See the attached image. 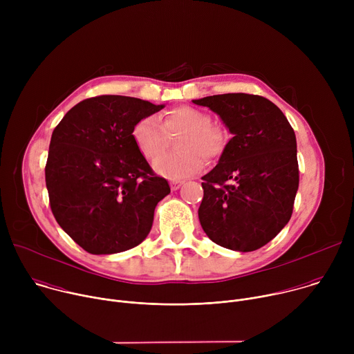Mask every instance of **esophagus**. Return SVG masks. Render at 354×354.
Returning a JSON list of instances; mask_svg holds the SVG:
<instances>
[{
  "label": "esophagus",
  "instance_id": "esophagus-1",
  "mask_svg": "<svg viewBox=\"0 0 354 354\" xmlns=\"http://www.w3.org/2000/svg\"><path fill=\"white\" fill-rule=\"evenodd\" d=\"M169 185H171V189H172V190H178V189L183 185V180H171Z\"/></svg>",
  "mask_w": 354,
  "mask_h": 354
}]
</instances>
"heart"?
<instances>
[{"mask_svg": "<svg viewBox=\"0 0 354 354\" xmlns=\"http://www.w3.org/2000/svg\"><path fill=\"white\" fill-rule=\"evenodd\" d=\"M179 132L183 133L177 142L180 153L159 159L167 145V136ZM131 137L145 160L159 159L154 162V171L169 179L197 174L203 168V157L209 161L216 160L227 144L225 133L212 126L210 116L190 106L169 111L162 124L153 116L140 119L133 127Z\"/></svg>", "mask_w": 354, "mask_h": 354, "instance_id": "obj_1", "label": "heart"}]
</instances>
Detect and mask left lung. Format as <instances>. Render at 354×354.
I'll list each match as a JSON object with an SVG mask.
<instances>
[{
	"label": "left lung",
	"mask_w": 354,
	"mask_h": 354,
	"mask_svg": "<svg viewBox=\"0 0 354 354\" xmlns=\"http://www.w3.org/2000/svg\"><path fill=\"white\" fill-rule=\"evenodd\" d=\"M193 104L217 113L232 134L218 164L201 178V228L223 248L257 250L292 214L299 180L294 130L284 113L259 95L223 93Z\"/></svg>",
	"instance_id": "1"
}]
</instances>
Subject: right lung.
Instances as JSON below:
<instances>
[{"label": "right lung", "mask_w": 354, "mask_h": 354, "mask_svg": "<svg viewBox=\"0 0 354 354\" xmlns=\"http://www.w3.org/2000/svg\"><path fill=\"white\" fill-rule=\"evenodd\" d=\"M164 106L102 95L77 104L55 129L44 169L50 207L89 254L112 255L141 243L158 201L171 193L131 137L140 119Z\"/></svg>", "instance_id": "add662e5"}]
</instances>
